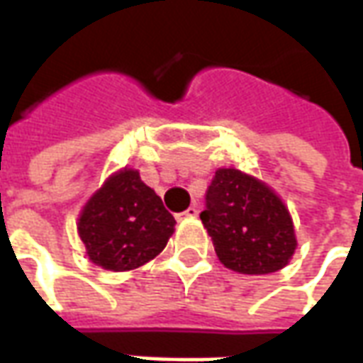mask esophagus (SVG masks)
<instances>
[{
	"instance_id": "obj_1",
	"label": "esophagus",
	"mask_w": 363,
	"mask_h": 363,
	"mask_svg": "<svg viewBox=\"0 0 363 363\" xmlns=\"http://www.w3.org/2000/svg\"><path fill=\"white\" fill-rule=\"evenodd\" d=\"M198 216V210L196 206H190V208H186L184 212L177 213V220L182 221V220H190V218H196Z\"/></svg>"
}]
</instances>
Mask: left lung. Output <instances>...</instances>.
I'll list each match as a JSON object with an SVG mask.
<instances>
[{"instance_id": "obj_1", "label": "left lung", "mask_w": 363, "mask_h": 363, "mask_svg": "<svg viewBox=\"0 0 363 363\" xmlns=\"http://www.w3.org/2000/svg\"><path fill=\"white\" fill-rule=\"evenodd\" d=\"M200 220L221 264L235 272H276L296 252L294 221L280 196L237 169L216 171Z\"/></svg>"}]
</instances>
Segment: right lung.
Here are the masks:
<instances>
[{"mask_svg": "<svg viewBox=\"0 0 363 363\" xmlns=\"http://www.w3.org/2000/svg\"><path fill=\"white\" fill-rule=\"evenodd\" d=\"M174 223L155 190L126 167L108 177L83 206L77 231L91 262L104 270L126 272L165 249Z\"/></svg>", "mask_w": 363, "mask_h": 363, "instance_id": "right-lung-1", "label": "right lung"}]
</instances>
